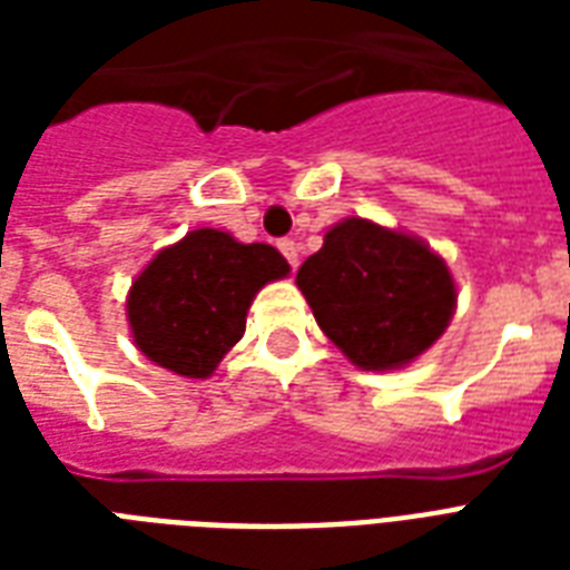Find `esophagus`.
I'll list each match as a JSON object with an SVG mask.
<instances>
[{
	"mask_svg": "<svg viewBox=\"0 0 570 570\" xmlns=\"http://www.w3.org/2000/svg\"><path fill=\"white\" fill-rule=\"evenodd\" d=\"M277 248H281V254H284L289 266H293V268L298 266V242H295V239H281V242H277Z\"/></svg>",
	"mask_w": 570,
	"mask_h": 570,
	"instance_id": "1",
	"label": "esophagus"
}]
</instances>
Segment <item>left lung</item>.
Segmentation results:
<instances>
[{"instance_id": "left-lung-1", "label": "left lung", "mask_w": 570, "mask_h": 570, "mask_svg": "<svg viewBox=\"0 0 570 570\" xmlns=\"http://www.w3.org/2000/svg\"><path fill=\"white\" fill-rule=\"evenodd\" d=\"M295 284L325 337L361 370L411 364L455 313V281L441 254L357 215L325 233Z\"/></svg>"}]
</instances>
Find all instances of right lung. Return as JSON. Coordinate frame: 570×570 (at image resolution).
Here are the masks:
<instances>
[{
  "label": "right lung",
  "mask_w": 570,
  "mask_h": 570,
  "mask_svg": "<svg viewBox=\"0 0 570 570\" xmlns=\"http://www.w3.org/2000/svg\"><path fill=\"white\" fill-rule=\"evenodd\" d=\"M289 275L266 242L200 227L163 248L132 281L127 320L138 352L186 379H206L245 334L254 295Z\"/></svg>",
  "instance_id": "1"
}]
</instances>
